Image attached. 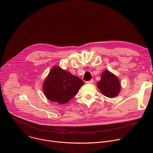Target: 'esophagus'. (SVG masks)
I'll list each match as a JSON object with an SVG mask.
<instances>
[{"label": "esophagus", "mask_w": 153, "mask_h": 153, "mask_svg": "<svg viewBox=\"0 0 153 153\" xmlns=\"http://www.w3.org/2000/svg\"><path fill=\"white\" fill-rule=\"evenodd\" d=\"M94 79H91V80H89V81H87V82H86V83H87V84H92V83H94Z\"/></svg>", "instance_id": "34e87169"}]
</instances>
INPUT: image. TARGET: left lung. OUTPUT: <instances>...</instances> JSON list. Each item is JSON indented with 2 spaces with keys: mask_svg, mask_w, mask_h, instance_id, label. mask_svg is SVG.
<instances>
[{
  "mask_svg": "<svg viewBox=\"0 0 153 153\" xmlns=\"http://www.w3.org/2000/svg\"><path fill=\"white\" fill-rule=\"evenodd\" d=\"M97 85L101 94L108 98H114L120 92L121 84L118 77L107 70L102 73L101 80Z\"/></svg>",
  "mask_w": 153,
  "mask_h": 153,
  "instance_id": "8db88e82",
  "label": "left lung"
}]
</instances>
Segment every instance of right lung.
I'll list each match as a JSON object with an SVG mask.
<instances>
[{
    "instance_id": "1",
    "label": "right lung",
    "mask_w": 153,
    "mask_h": 153,
    "mask_svg": "<svg viewBox=\"0 0 153 153\" xmlns=\"http://www.w3.org/2000/svg\"><path fill=\"white\" fill-rule=\"evenodd\" d=\"M84 82L68 71L55 65L51 70L43 83L45 97L52 102L64 104L77 93Z\"/></svg>"
}]
</instances>
